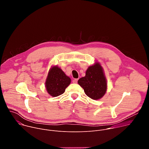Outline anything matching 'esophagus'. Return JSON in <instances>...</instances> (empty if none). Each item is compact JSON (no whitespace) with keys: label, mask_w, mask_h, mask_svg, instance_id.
<instances>
[{"label":"esophagus","mask_w":149,"mask_h":149,"mask_svg":"<svg viewBox=\"0 0 149 149\" xmlns=\"http://www.w3.org/2000/svg\"><path fill=\"white\" fill-rule=\"evenodd\" d=\"M78 80V78H75V79H74L73 80V82H74V83H77Z\"/></svg>","instance_id":"1"}]
</instances>
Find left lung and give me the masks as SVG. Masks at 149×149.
Returning a JSON list of instances; mask_svg holds the SVG:
<instances>
[{"instance_id":"obj_1","label":"left lung","mask_w":149,"mask_h":149,"mask_svg":"<svg viewBox=\"0 0 149 149\" xmlns=\"http://www.w3.org/2000/svg\"><path fill=\"white\" fill-rule=\"evenodd\" d=\"M78 83L84 89L86 94L95 100L101 98L107 88V80L103 69L98 62L89 67L86 71V76L79 79Z\"/></svg>"}]
</instances>
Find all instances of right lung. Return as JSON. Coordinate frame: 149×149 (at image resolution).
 Returning a JSON list of instances; mask_svg holds the SVG:
<instances>
[{
    "instance_id": "right-lung-1",
    "label": "right lung",
    "mask_w": 149,
    "mask_h": 149,
    "mask_svg": "<svg viewBox=\"0 0 149 149\" xmlns=\"http://www.w3.org/2000/svg\"><path fill=\"white\" fill-rule=\"evenodd\" d=\"M71 83V79L57 66L52 67L48 74L45 87L48 93L52 97H57L65 92Z\"/></svg>"
}]
</instances>
